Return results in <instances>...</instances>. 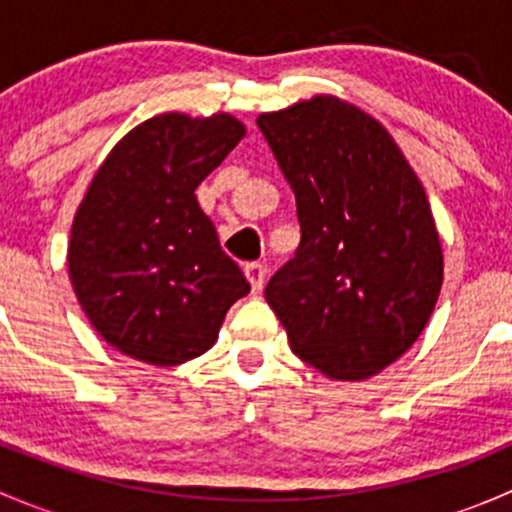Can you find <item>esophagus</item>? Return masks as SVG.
Segmentation results:
<instances>
[{"label": "esophagus", "instance_id": "esophagus-1", "mask_svg": "<svg viewBox=\"0 0 512 512\" xmlns=\"http://www.w3.org/2000/svg\"><path fill=\"white\" fill-rule=\"evenodd\" d=\"M245 277H247V282L252 285V292H260V289L265 287V280H267V267L262 265V262H247Z\"/></svg>", "mask_w": 512, "mask_h": 512}]
</instances>
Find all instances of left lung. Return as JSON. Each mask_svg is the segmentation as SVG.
<instances>
[{
    "instance_id": "8db88e82",
    "label": "left lung",
    "mask_w": 512,
    "mask_h": 512,
    "mask_svg": "<svg viewBox=\"0 0 512 512\" xmlns=\"http://www.w3.org/2000/svg\"><path fill=\"white\" fill-rule=\"evenodd\" d=\"M294 190L299 247L265 299L292 352L329 379L359 381L426 327L443 255L423 185L386 128L332 96L257 118Z\"/></svg>"
}]
</instances>
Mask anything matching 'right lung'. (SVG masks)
Returning <instances> with one entry per match:
<instances>
[{
  "label": "right lung",
  "instance_id": "add662e5",
  "mask_svg": "<svg viewBox=\"0 0 512 512\" xmlns=\"http://www.w3.org/2000/svg\"><path fill=\"white\" fill-rule=\"evenodd\" d=\"M242 136L227 113H163L133 128L96 173L71 227L69 275L118 352L156 366L195 359L250 292L195 198Z\"/></svg>",
  "mask_w": 512,
  "mask_h": 512
}]
</instances>
